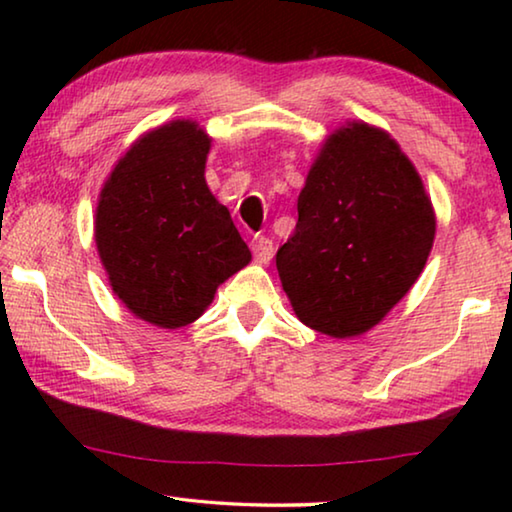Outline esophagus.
Listing matches in <instances>:
<instances>
[{"instance_id":"esophagus-1","label":"esophagus","mask_w":512,"mask_h":512,"mask_svg":"<svg viewBox=\"0 0 512 512\" xmlns=\"http://www.w3.org/2000/svg\"><path fill=\"white\" fill-rule=\"evenodd\" d=\"M273 253H275V248H273V241L268 239V237H255L253 239V255H255V259L259 264H268L273 259Z\"/></svg>"}]
</instances>
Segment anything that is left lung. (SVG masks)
<instances>
[{"instance_id":"1","label":"left lung","mask_w":512,"mask_h":512,"mask_svg":"<svg viewBox=\"0 0 512 512\" xmlns=\"http://www.w3.org/2000/svg\"><path fill=\"white\" fill-rule=\"evenodd\" d=\"M436 216L391 135L363 121L327 137L298 196V223L275 255L307 327L334 339L375 327L418 280Z\"/></svg>"}]
</instances>
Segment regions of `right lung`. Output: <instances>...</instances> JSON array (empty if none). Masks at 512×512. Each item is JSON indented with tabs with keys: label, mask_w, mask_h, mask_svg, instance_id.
I'll use <instances>...</instances> for the list:
<instances>
[{
	"label": "right lung",
	"mask_w": 512,
	"mask_h": 512,
	"mask_svg": "<svg viewBox=\"0 0 512 512\" xmlns=\"http://www.w3.org/2000/svg\"><path fill=\"white\" fill-rule=\"evenodd\" d=\"M210 137L176 119L142 135L101 189L94 241L128 311L164 329L203 314L219 284L250 262L228 207L205 183Z\"/></svg>",
	"instance_id": "1"
}]
</instances>
